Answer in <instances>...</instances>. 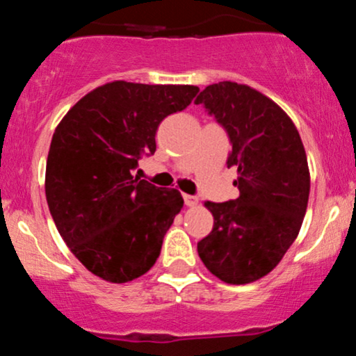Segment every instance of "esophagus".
Listing matches in <instances>:
<instances>
[{
    "label": "esophagus",
    "instance_id": "34e87169",
    "mask_svg": "<svg viewBox=\"0 0 356 356\" xmlns=\"http://www.w3.org/2000/svg\"><path fill=\"white\" fill-rule=\"evenodd\" d=\"M184 202H186L187 208H194V206L197 204V197L189 196V194H184Z\"/></svg>",
    "mask_w": 356,
    "mask_h": 356
}]
</instances>
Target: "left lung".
<instances>
[{
	"mask_svg": "<svg viewBox=\"0 0 356 356\" xmlns=\"http://www.w3.org/2000/svg\"><path fill=\"white\" fill-rule=\"evenodd\" d=\"M229 136L228 167L240 196L211 202L214 225L197 243L206 268L233 286L272 272L294 243L309 201L311 175L294 121L247 84H211L197 96Z\"/></svg>",
	"mask_w": 356,
	"mask_h": 356,
	"instance_id": "left-lung-1",
	"label": "left lung"
}]
</instances>
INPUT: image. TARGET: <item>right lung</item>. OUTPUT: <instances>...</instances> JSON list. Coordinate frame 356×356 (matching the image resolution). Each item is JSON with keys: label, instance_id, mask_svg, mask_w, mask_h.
I'll use <instances>...</instances> for the list:
<instances>
[{"label": "right lung", "instance_id": "obj_1", "mask_svg": "<svg viewBox=\"0 0 356 356\" xmlns=\"http://www.w3.org/2000/svg\"><path fill=\"white\" fill-rule=\"evenodd\" d=\"M197 92V86L113 81L81 97L57 124L47 204L70 252L99 279L130 282L157 261L184 199L134 170L142 155L155 154L159 124Z\"/></svg>", "mask_w": 356, "mask_h": 356}]
</instances>
